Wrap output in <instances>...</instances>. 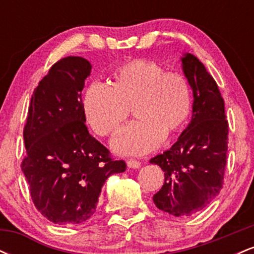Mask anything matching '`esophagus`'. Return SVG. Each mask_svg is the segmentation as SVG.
I'll return each mask as SVG.
<instances>
[{
    "mask_svg": "<svg viewBox=\"0 0 254 254\" xmlns=\"http://www.w3.org/2000/svg\"><path fill=\"white\" fill-rule=\"evenodd\" d=\"M127 167H129V168H139V167H141V162L137 161V160H132V159L127 160Z\"/></svg>",
    "mask_w": 254,
    "mask_h": 254,
    "instance_id": "esophagus-1",
    "label": "esophagus"
}]
</instances>
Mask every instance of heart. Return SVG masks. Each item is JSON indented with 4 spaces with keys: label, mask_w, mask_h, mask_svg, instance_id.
I'll return each mask as SVG.
<instances>
[{
    "label": "heart",
    "mask_w": 254,
    "mask_h": 254,
    "mask_svg": "<svg viewBox=\"0 0 254 254\" xmlns=\"http://www.w3.org/2000/svg\"><path fill=\"white\" fill-rule=\"evenodd\" d=\"M131 106L138 119L119 131L112 148L123 155H142L186 123L192 107L190 84L183 75L165 72L153 61L135 60L113 71L111 87L90 83L82 100L87 123L100 136L115 132Z\"/></svg>",
    "instance_id": "obj_1"
}]
</instances>
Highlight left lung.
<instances>
[{
  "instance_id": "8db88e82",
  "label": "left lung",
  "mask_w": 254,
  "mask_h": 254,
  "mask_svg": "<svg viewBox=\"0 0 254 254\" xmlns=\"http://www.w3.org/2000/svg\"><path fill=\"white\" fill-rule=\"evenodd\" d=\"M180 61L193 94L191 122L170 150L150 160L165 172L154 204L177 217L196 214L217 196L228 151V122L217 83L192 54L185 52Z\"/></svg>"
}]
</instances>
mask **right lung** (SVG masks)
Instances as JSON below:
<instances>
[{
  "mask_svg": "<svg viewBox=\"0 0 254 254\" xmlns=\"http://www.w3.org/2000/svg\"><path fill=\"white\" fill-rule=\"evenodd\" d=\"M90 70L82 57L62 58L34 89L28 107L21 168L38 211L56 224L88 220L107 178L127 168L84 124L81 93Z\"/></svg>",
  "mask_w": 254,
  "mask_h": 254,
  "instance_id": "1",
  "label": "right lung"
}]
</instances>
